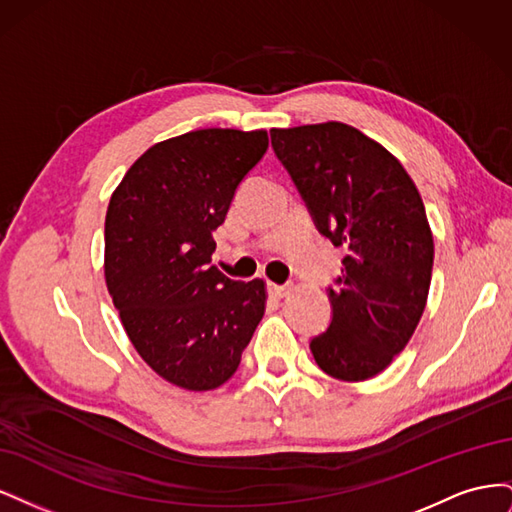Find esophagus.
<instances>
[{
	"label": "esophagus",
	"instance_id": "34e87169",
	"mask_svg": "<svg viewBox=\"0 0 512 512\" xmlns=\"http://www.w3.org/2000/svg\"><path fill=\"white\" fill-rule=\"evenodd\" d=\"M267 290H269L273 299H284V297H288V292H290L288 286H280V284H273V282L267 284Z\"/></svg>",
	"mask_w": 512,
	"mask_h": 512
}]
</instances>
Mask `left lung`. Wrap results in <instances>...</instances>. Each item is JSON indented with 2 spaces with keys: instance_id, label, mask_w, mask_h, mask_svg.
<instances>
[{
  "instance_id": "left-lung-1",
  "label": "left lung",
  "mask_w": 512,
  "mask_h": 512,
  "mask_svg": "<svg viewBox=\"0 0 512 512\" xmlns=\"http://www.w3.org/2000/svg\"><path fill=\"white\" fill-rule=\"evenodd\" d=\"M277 160L320 235L344 247L333 318L309 342L337 380L378 376L406 348L427 303L433 237L423 198L393 153L339 121L273 128Z\"/></svg>"
}]
</instances>
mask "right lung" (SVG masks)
<instances>
[{
    "instance_id": "obj_1",
    "label": "right lung",
    "mask_w": 512,
    "mask_h": 512,
    "mask_svg": "<svg viewBox=\"0 0 512 512\" xmlns=\"http://www.w3.org/2000/svg\"><path fill=\"white\" fill-rule=\"evenodd\" d=\"M267 147V130L168 138L130 166L108 203L106 288L136 352L181 389L222 386L265 316V282L230 280L211 254L213 230Z\"/></svg>"
}]
</instances>
